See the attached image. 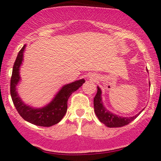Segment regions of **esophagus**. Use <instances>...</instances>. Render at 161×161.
I'll use <instances>...</instances> for the list:
<instances>
[{
  "mask_svg": "<svg viewBox=\"0 0 161 161\" xmlns=\"http://www.w3.org/2000/svg\"><path fill=\"white\" fill-rule=\"evenodd\" d=\"M89 78L91 79H93V80H95V79H96L95 76V75H91V76H90Z\"/></svg>",
  "mask_w": 161,
  "mask_h": 161,
  "instance_id": "obj_1",
  "label": "esophagus"
}]
</instances>
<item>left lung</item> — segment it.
I'll return each instance as SVG.
<instances>
[{
  "instance_id": "left-lung-1",
  "label": "left lung",
  "mask_w": 161,
  "mask_h": 161,
  "mask_svg": "<svg viewBox=\"0 0 161 161\" xmlns=\"http://www.w3.org/2000/svg\"><path fill=\"white\" fill-rule=\"evenodd\" d=\"M150 86V82H149ZM97 92L96 94L95 98H94V109L96 116H97L98 119L101 123H104L106 126L110 127H121L123 125H128L129 123L133 121L137 116L142 112V110L138 114L133 116H129V117H125V116H120L119 115L114 114L111 111L106 108L104 103L102 101V92L99 86L97 87Z\"/></svg>"
}]
</instances>
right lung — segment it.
Instances as JSON below:
<instances>
[{
	"label": "right lung",
	"mask_w": 161,
	"mask_h": 161,
	"mask_svg": "<svg viewBox=\"0 0 161 161\" xmlns=\"http://www.w3.org/2000/svg\"><path fill=\"white\" fill-rule=\"evenodd\" d=\"M24 45L18 53L13 67L10 79V95L13 102L19 115L25 121L38 126H51L58 123L63 119L67 110V101L73 92L76 91L86 81L79 79L69 84L64 85L55 95L52 101L42 108H33L25 104L18 95L16 86L21 80L19 70L23 61Z\"/></svg>",
	"instance_id": "obj_1"
}]
</instances>
